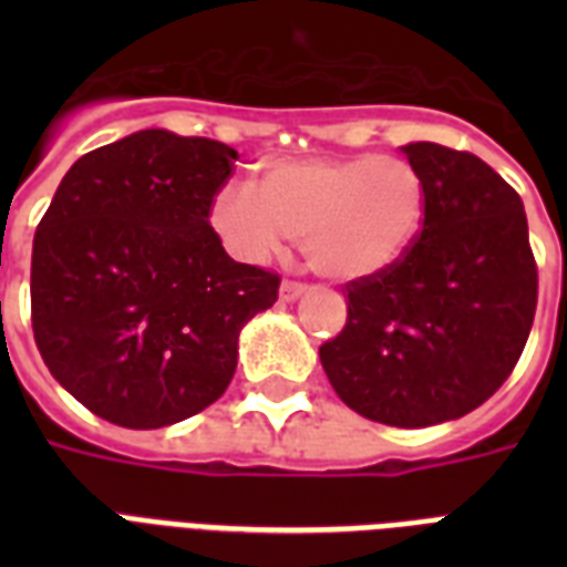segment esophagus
Here are the masks:
<instances>
[{"mask_svg": "<svg viewBox=\"0 0 567 567\" xmlns=\"http://www.w3.org/2000/svg\"><path fill=\"white\" fill-rule=\"evenodd\" d=\"M302 293H306V285H302V282L285 279V282L279 285V300H282V302H293L297 297H302Z\"/></svg>", "mask_w": 567, "mask_h": 567, "instance_id": "obj_1", "label": "esophagus"}]
</instances>
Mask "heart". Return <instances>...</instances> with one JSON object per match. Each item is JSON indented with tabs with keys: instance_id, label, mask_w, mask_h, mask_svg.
<instances>
[{
	"instance_id": "b5f03b06",
	"label": "heart",
	"mask_w": 567,
	"mask_h": 567,
	"mask_svg": "<svg viewBox=\"0 0 567 567\" xmlns=\"http://www.w3.org/2000/svg\"><path fill=\"white\" fill-rule=\"evenodd\" d=\"M430 194L421 171L396 155L293 158L256 182L223 185L212 229L240 261H270L300 238L311 270L353 282L394 267L421 238Z\"/></svg>"
}]
</instances>
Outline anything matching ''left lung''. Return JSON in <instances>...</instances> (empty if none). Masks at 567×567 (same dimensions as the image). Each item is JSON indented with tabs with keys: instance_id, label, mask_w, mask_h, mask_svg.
Segmentation results:
<instances>
[{
	"instance_id": "8db88e82",
	"label": "left lung",
	"mask_w": 567,
	"mask_h": 567,
	"mask_svg": "<svg viewBox=\"0 0 567 567\" xmlns=\"http://www.w3.org/2000/svg\"><path fill=\"white\" fill-rule=\"evenodd\" d=\"M430 194L421 238L394 267L347 285V323L320 347L336 394L388 426H432L509 379L538 300L527 214L471 153L403 146Z\"/></svg>"
}]
</instances>
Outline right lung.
Returning a JSON list of instances; mask_svg holds the SVG:
<instances>
[{"instance_id":"add662e5","label":"right lung","mask_w":567,"mask_h":567,"mask_svg":"<svg viewBox=\"0 0 567 567\" xmlns=\"http://www.w3.org/2000/svg\"><path fill=\"white\" fill-rule=\"evenodd\" d=\"M238 153L167 128L82 155L31 249V329L49 373L128 430L203 412L279 276L226 256L208 223Z\"/></svg>"}]
</instances>
